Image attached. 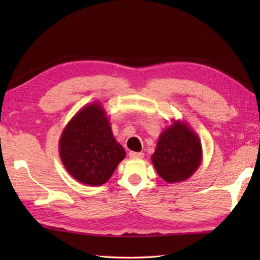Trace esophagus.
<instances>
[{
  "mask_svg": "<svg viewBox=\"0 0 260 260\" xmlns=\"http://www.w3.org/2000/svg\"><path fill=\"white\" fill-rule=\"evenodd\" d=\"M129 157H132V158H143V157H144V153H142V152H131Z\"/></svg>",
  "mask_w": 260,
  "mask_h": 260,
  "instance_id": "esophagus-1",
  "label": "esophagus"
}]
</instances>
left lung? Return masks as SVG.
<instances>
[{
  "instance_id": "8db88e82",
  "label": "left lung",
  "mask_w": 260,
  "mask_h": 260,
  "mask_svg": "<svg viewBox=\"0 0 260 260\" xmlns=\"http://www.w3.org/2000/svg\"><path fill=\"white\" fill-rule=\"evenodd\" d=\"M152 163L168 183H179L194 174L202 161V145L198 134L184 120H172L157 140Z\"/></svg>"
}]
</instances>
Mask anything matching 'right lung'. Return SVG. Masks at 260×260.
<instances>
[{"mask_svg": "<svg viewBox=\"0 0 260 260\" xmlns=\"http://www.w3.org/2000/svg\"><path fill=\"white\" fill-rule=\"evenodd\" d=\"M59 154L68 173L90 186L106 183L126 156L98 102L86 105L68 121L59 140Z\"/></svg>", "mask_w": 260, "mask_h": 260, "instance_id": "right-lung-1", "label": "right lung"}]
</instances>
